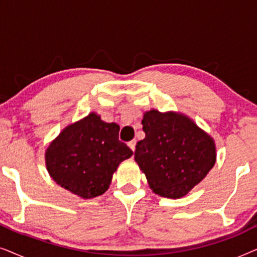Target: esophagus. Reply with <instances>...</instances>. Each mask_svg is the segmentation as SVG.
<instances>
[{"instance_id":"obj_1","label":"esophagus","mask_w":257,"mask_h":257,"mask_svg":"<svg viewBox=\"0 0 257 257\" xmlns=\"http://www.w3.org/2000/svg\"><path fill=\"white\" fill-rule=\"evenodd\" d=\"M136 144H137L136 140H131V142H130V143L127 144L128 147L133 151V152H135V151H136Z\"/></svg>"}]
</instances>
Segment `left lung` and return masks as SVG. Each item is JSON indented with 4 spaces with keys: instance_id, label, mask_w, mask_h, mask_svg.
Returning <instances> with one entry per match:
<instances>
[{
    "instance_id": "1",
    "label": "left lung",
    "mask_w": 257,
    "mask_h": 257,
    "mask_svg": "<svg viewBox=\"0 0 257 257\" xmlns=\"http://www.w3.org/2000/svg\"><path fill=\"white\" fill-rule=\"evenodd\" d=\"M145 138L136 146L135 160L156 194L179 199L201 182L216 161V146L208 133L180 112L144 113Z\"/></svg>"
}]
</instances>
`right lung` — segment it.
Returning a JSON list of instances; mask_svg holds the SVG:
<instances>
[{
  "instance_id": "1",
  "label": "right lung",
  "mask_w": 257,
  "mask_h": 257,
  "mask_svg": "<svg viewBox=\"0 0 257 257\" xmlns=\"http://www.w3.org/2000/svg\"><path fill=\"white\" fill-rule=\"evenodd\" d=\"M119 125L96 112L72 122L45 151V166L56 184L83 199L104 194L119 164L132 157L118 139Z\"/></svg>"
}]
</instances>
